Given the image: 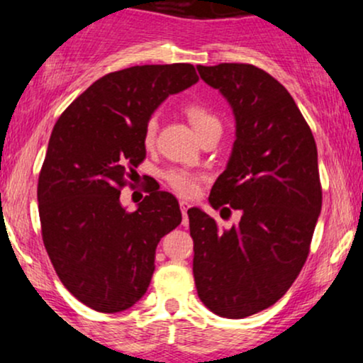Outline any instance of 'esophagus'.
<instances>
[{
    "label": "esophagus",
    "mask_w": 363,
    "mask_h": 363,
    "mask_svg": "<svg viewBox=\"0 0 363 363\" xmlns=\"http://www.w3.org/2000/svg\"><path fill=\"white\" fill-rule=\"evenodd\" d=\"M179 206H181L182 216H184V225H186L187 223V210H189L191 205L187 201H181V203H179Z\"/></svg>",
    "instance_id": "34e87169"
}]
</instances>
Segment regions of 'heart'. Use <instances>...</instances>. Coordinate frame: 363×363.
Returning a JSON list of instances; mask_svg holds the SVG:
<instances>
[{
    "label": "heart",
    "instance_id": "1",
    "mask_svg": "<svg viewBox=\"0 0 363 363\" xmlns=\"http://www.w3.org/2000/svg\"><path fill=\"white\" fill-rule=\"evenodd\" d=\"M184 114L187 121L191 123V126L196 131V135L199 136V140L205 138L206 135L213 131H222V124H220V119L211 112L208 107L201 106V104H189L186 106ZM155 133H157V123L155 119H150L147 128H145V145L150 147V145L155 141ZM165 181L167 184L176 191L177 194L184 196V198H189V196H194L199 189V181L201 177L198 174L189 172V170L184 169H170L167 174H165Z\"/></svg>",
    "mask_w": 363,
    "mask_h": 363
}]
</instances>
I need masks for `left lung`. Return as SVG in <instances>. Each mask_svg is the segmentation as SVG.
<instances>
[{"mask_svg":"<svg viewBox=\"0 0 363 363\" xmlns=\"http://www.w3.org/2000/svg\"><path fill=\"white\" fill-rule=\"evenodd\" d=\"M198 72L235 116L230 160L208 199L242 216L222 230L199 208L187 210L194 283L211 312L242 319L280 301L306 264L323 205L318 147L289 90L264 69L222 62Z\"/></svg>","mask_w":363,"mask_h":363,"instance_id":"1","label":"left lung"}]
</instances>
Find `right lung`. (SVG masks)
Wrapping results in <instances>:
<instances>
[{
  "mask_svg": "<svg viewBox=\"0 0 363 363\" xmlns=\"http://www.w3.org/2000/svg\"><path fill=\"white\" fill-rule=\"evenodd\" d=\"M196 82L187 62L131 66L91 83L54 124L37 184L43 240L62 285L90 309L135 306L152 280L157 244L181 223L177 199L160 186L136 211L119 196L147 157L150 116Z\"/></svg>",
  "mask_w": 363,
  "mask_h": 363,
  "instance_id": "1",
  "label": "right lung"
}]
</instances>
